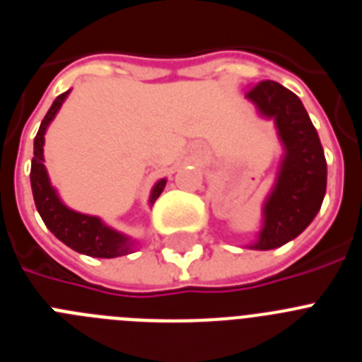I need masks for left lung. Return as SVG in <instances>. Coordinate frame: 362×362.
Instances as JSON below:
<instances>
[{
    "instance_id": "left-lung-1",
    "label": "left lung",
    "mask_w": 362,
    "mask_h": 362,
    "mask_svg": "<svg viewBox=\"0 0 362 362\" xmlns=\"http://www.w3.org/2000/svg\"><path fill=\"white\" fill-rule=\"evenodd\" d=\"M259 114L276 121L284 146L274 190L263 206V230L254 250H272L292 241L317 216L326 194V159L317 130L292 90L261 81L246 90Z\"/></svg>"
}]
</instances>
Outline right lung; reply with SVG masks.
I'll use <instances>...</instances> for the list:
<instances>
[{"mask_svg": "<svg viewBox=\"0 0 362 362\" xmlns=\"http://www.w3.org/2000/svg\"><path fill=\"white\" fill-rule=\"evenodd\" d=\"M70 90L63 92L54 99L52 107L49 108L47 116L43 117L40 124V130L34 139V158H32L30 166V185L34 203L40 212L41 219L47 225V228L56 235L59 241L70 246L72 250L79 254L90 255V257H103L112 259L127 255L132 252L134 241L123 233L116 232L114 228L107 226L103 221L95 216H86L70 210L69 206L62 203L57 197L56 190L50 185L49 174L43 165V145H45V132L49 129L50 121L56 117L57 110L62 108L63 101L66 99ZM166 185V179H161L156 183L150 194V204L161 196L163 188Z\"/></svg>", "mask_w": 362, "mask_h": 362, "instance_id": "obj_1", "label": "right lung"}]
</instances>
